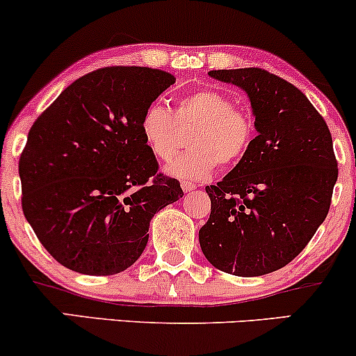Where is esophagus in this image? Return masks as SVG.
<instances>
[{
	"instance_id": "34e87169",
	"label": "esophagus",
	"mask_w": 356,
	"mask_h": 356,
	"mask_svg": "<svg viewBox=\"0 0 356 356\" xmlns=\"http://www.w3.org/2000/svg\"><path fill=\"white\" fill-rule=\"evenodd\" d=\"M194 189H195L194 184H191V182H182V191H184V192H191V191H194Z\"/></svg>"
}]
</instances>
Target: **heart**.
I'll return each mask as SVG.
<instances>
[{
	"instance_id": "b5f03b06",
	"label": "heart",
	"mask_w": 356,
	"mask_h": 356,
	"mask_svg": "<svg viewBox=\"0 0 356 356\" xmlns=\"http://www.w3.org/2000/svg\"><path fill=\"white\" fill-rule=\"evenodd\" d=\"M179 126L192 127L187 144L191 151L167 167V172L182 181L211 177L219 162H241L254 144L257 126L254 115L237 108L232 97L217 89H199L177 101L175 111L154 101L144 109L139 129L145 147L159 161H170L179 151Z\"/></svg>"
}]
</instances>
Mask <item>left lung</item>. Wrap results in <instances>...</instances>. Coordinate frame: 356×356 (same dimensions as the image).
Segmentation results:
<instances>
[{
	"label": "left lung",
	"instance_id": "8db88e82",
	"mask_svg": "<svg viewBox=\"0 0 356 356\" xmlns=\"http://www.w3.org/2000/svg\"><path fill=\"white\" fill-rule=\"evenodd\" d=\"M242 88L255 115L247 156L207 186L211 217L199 230L205 259L238 277H259L297 257L332 204L338 177L332 134L300 89L260 67L209 71Z\"/></svg>",
	"mask_w": 356,
	"mask_h": 356
}]
</instances>
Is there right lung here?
<instances>
[{
    "label": "right lung",
    "instance_id": "right-lung-1",
    "mask_svg": "<svg viewBox=\"0 0 356 356\" xmlns=\"http://www.w3.org/2000/svg\"><path fill=\"white\" fill-rule=\"evenodd\" d=\"M170 72L111 66L76 79L34 121L19 157L21 205L54 260L114 275L139 259L154 213L184 195L159 170L139 122Z\"/></svg>",
    "mask_w": 356,
    "mask_h": 356
}]
</instances>
